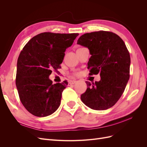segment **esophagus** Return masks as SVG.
Listing matches in <instances>:
<instances>
[{
	"mask_svg": "<svg viewBox=\"0 0 147 147\" xmlns=\"http://www.w3.org/2000/svg\"><path fill=\"white\" fill-rule=\"evenodd\" d=\"M75 82H76V81H75V80H71V81L69 82V84H73L75 83Z\"/></svg>",
	"mask_w": 147,
	"mask_h": 147,
	"instance_id": "1",
	"label": "esophagus"
}]
</instances>
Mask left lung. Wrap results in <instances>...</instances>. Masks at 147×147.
I'll return each mask as SVG.
<instances>
[{"label":"left lung","instance_id":"left-lung-1","mask_svg":"<svg viewBox=\"0 0 147 147\" xmlns=\"http://www.w3.org/2000/svg\"><path fill=\"white\" fill-rule=\"evenodd\" d=\"M77 44L90 50L89 75L100 76L99 82H86L88 88L81 100L93 110L112 107L121 97L129 79L131 58L125 43L116 34L100 30L82 35Z\"/></svg>","mask_w":147,"mask_h":147}]
</instances>
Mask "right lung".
<instances>
[{
    "label": "right lung",
    "mask_w": 147,
    "mask_h": 147,
    "mask_svg": "<svg viewBox=\"0 0 147 147\" xmlns=\"http://www.w3.org/2000/svg\"><path fill=\"white\" fill-rule=\"evenodd\" d=\"M79 35L43 32L31 38L17 61L16 85L21 103L38 117L54 113L61 104L62 92L68 82L53 84L52 70L60 69L66 49Z\"/></svg>",
    "instance_id": "obj_1"
}]
</instances>
